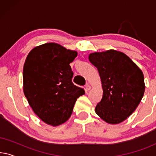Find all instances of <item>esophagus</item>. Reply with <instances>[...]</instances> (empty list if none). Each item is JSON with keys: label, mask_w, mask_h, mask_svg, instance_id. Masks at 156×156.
<instances>
[{"label": "esophagus", "mask_w": 156, "mask_h": 156, "mask_svg": "<svg viewBox=\"0 0 156 156\" xmlns=\"http://www.w3.org/2000/svg\"><path fill=\"white\" fill-rule=\"evenodd\" d=\"M85 88H86V90L87 91H89V90H90L91 86L89 84H87L86 85H85Z\"/></svg>", "instance_id": "obj_1"}]
</instances>
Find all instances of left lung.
I'll list each match as a JSON object with an SVG mask.
<instances>
[{
	"label": "left lung",
	"instance_id": "8db88e82",
	"mask_svg": "<svg viewBox=\"0 0 156 156\" xmlns=\"http://www.w3.org/2000/svg\"><path fill=\"white\" fill-rule=\"evenodd\" d=\"M89 59L97 68L103 88V97L95 112L106 123L122 122L133 114L144 97V74L126 55L119 51L91 53Z\"/></svg>",
	"mask_w": 156,
	"mask_h": 156
}]
</instances>
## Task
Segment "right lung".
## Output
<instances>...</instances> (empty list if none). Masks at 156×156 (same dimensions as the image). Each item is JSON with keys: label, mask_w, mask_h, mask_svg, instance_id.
Returning a JSON list of instances; mask_svg holds the SVG:
<instances>
[{"label": "right lung", "mask_w": 156, "mask_h": 156, "mask_svg": "<svg viewBox=\"0 0 156 156\" xmlns=\"http://www.w3.org/2000/svg\"><path fill=\"white\" fill-rule=\"evenodd\" d=\"M76 51L57 43L33 49L23 67V91L35 114L44 123L56 126L71 116L74 104L84 90L73 84L69 64Z\"/></svg>", "instance_id": "add662e5"}]
</instances>
